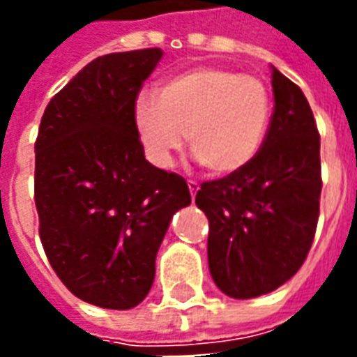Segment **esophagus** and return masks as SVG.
<instances>
[{"instance_id":"obj_1","label":"esophagus","mask_w":357,"mask_h":357,"mask_svg":"<svg viewBox=\"0 0 357 357\" xmlns=\"http://www.w3.org/2000/svg\"><path fill=\"white\" fill-rule=\"evenodd\" d=\"M187 185H189V193H191V197H197V191H199V183L197 181H193V179H189L187 181Z\"/></svg>"}]
</instances>
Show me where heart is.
<instances>
[{
  "label": "heart",
  "mask_w": 357,
  "mask_h": 357,
  "mask_svg": "<svg viewBox=\"0 0 357 357\" xmlns=\"http://www.w3.org/2000/svg\"><path fill=\"white\" fill-rule=\"evenodd\" d=\"M271 118L260 78L222 66H195L139 91L132 122L141 149L156 168H170L185 145L212 174L243 170L260 153Z\"/></svg>",
  "instance_id": "1"
}]
</instances>
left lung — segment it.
<instances>
[{
    "label": "left lung",
    "mask_w": 357,
    "mask_h": 357,
    "mask_svg": "<svg viewBox=\"0 0 357 357\" xmlns=\"http://www.w3.org/2000/svg\"><path fill=\"white\" fill-rule=\"evenodd\" d=\"M271 88L275 107L260 153L243 170L204 181L195 199L210 224V275L239 300L275 291L298 271L319 216L314 112L302 89L275 66Z\"/></svg>",
    "instance_id": "8db88e82"
}]
</instances>
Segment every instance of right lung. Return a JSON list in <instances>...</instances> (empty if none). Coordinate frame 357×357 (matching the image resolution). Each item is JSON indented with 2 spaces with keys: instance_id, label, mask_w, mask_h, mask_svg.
<instances>
[{
  "instance_id": "obj_1",
  "label": "right lung",
  "mask_w": 357,
  "mask_h": 357,
  "mask_svg": "<svg viewBox=\"0 0 357 357\" xmlns=\"http://www.w3.org/2000/svg\"><path fill=\"white\" fill-rule=\"evenodd\" d=\"M160 59L158 47L93 59L51 99L36 139L43 250L93 306L147 296L172 216L191 204L185 179L149 162L133 130V99Z\"/></svg>"
}]
</instances>
